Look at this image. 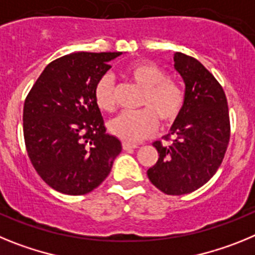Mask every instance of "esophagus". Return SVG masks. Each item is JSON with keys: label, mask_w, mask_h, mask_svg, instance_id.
Returning <instances> with one entry per match:
<instances>
[{"label": "esophagus", "mask_w": 255, "mask_h": 255, "mask_svg": "<svg viewBox=\"0 0 255 255\" xmlns=\"http://www.w3.org/2000/svg\"><path fill=\"white\" fill-rule=\"evenodd\" d=\"M123 148L125 150H131V149H135V148H138V145H136V144L128 143V141H124V143H123Z\"/></svg>", "instance_id": "34e87169"}]
</instances>
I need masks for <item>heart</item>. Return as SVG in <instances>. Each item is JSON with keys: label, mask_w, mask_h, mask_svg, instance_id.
Here are the masks:
<instances>
[{"label": "heart", "mask_w": 255, "mask_h": 255, "mask_svg": "<svg viewBox=\"0 0 255 255\" xmlns=\"http://www.w3.org/2000/svg\"><path fill=\"white\" fill-rule=\"evenodd\" d=\"M128 76L143 89L140 111L123 112L108 123V129L117 138L135 143L143 140L157 129V117L171 123L181 111L184 97L179 87L166 79V73L152 62H138L128 69ZM94 98L103 111H112L116 106V88L110 74L101 76L94 87Z\"/></svg>", "instance_id": "1"}]
</instances>
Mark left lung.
<instances>
[{
	"instance_id": "left-lung-1",
	"label": "left lung",
	"mask_w": 255,
	"mask_h": 255,
	"mask_svg": "<svg viewBox=\"0 0 255 255\" xmlns=\"http://www.w3.org/2000/svg\"><path fill=\"white\" fill-rule=\"evenodd\" d=\"M173 69L185 84L184 103L168 132L172 143L153 144L159 157L147 175L164 194L182 195L217 172L229 144L230 119L224 89L199 61L176 52Z\"/></svg>"
}]
</instances>
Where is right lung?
Masks as SVG:
<instances>
[{"label": "right lung", "mask_w": 255, "mask_h": 255, "mask_svg": "<svg viewBox=\"0 0 255 255\" xmlns=\"http://www.w3.org/2000/svg\"><path fill=\"white\" fill-rule=\"evenodd\" d=\"M123 52H78L52 61L24 103V139L31 164L52 189L87 194L111 171L121 141L106 132L94 87Z\"/></svg>", "instance_id": "1"}]
</instances>
